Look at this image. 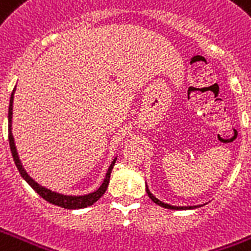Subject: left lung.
I'll list each match as a JSON object with an SVG mask.
<instances>
[{
    "label": "left lung",
    "mask_w": 251,
    "mask_h": 251,
    "mask_svg": "<svg viewBox=\"0 0 251 251\" xmlns=\"http://www.w3.org/2000/svg\"><path fill=\"white\" fill-rule=\"evenodd\" d=\"M146 192L147 195H149V198L152 200V201L155 202V204H158V205L163 206V208H167V209H175V210H185V209H195V208H199V206H202V205H191V206H175V205H170V204H166V202L160 201L159 199H156L154 195L151 194L150 189H149V187H147L146 184Z\"/></svg>",
    "instance_id": "1"
}]
</instances>
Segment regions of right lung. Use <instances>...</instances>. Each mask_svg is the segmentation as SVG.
I'll return each instance as SVG.
<instances>
[{
  "label": "right lung",
  "mask_w": 251,
  "mask_h": 251,
  "mask_svg": "<svg viewBox=\"0 0 251 251\" xmlns=\"http://www.w3.org/2000/svg\"><path fill=\"white\" fill-rule=\"evenodd\" d=\"M14 92L15 88L13 89V92H11L10 104H9V113H7V121H9V145H10L11 155H13V159H14V163L15 166H17V168H18L21 176L27 181L28 185H30L41 198H43L46 201L51 202L53 205L62 206V208H66V209H81V208H87V206L95 204V202L105 194V191L108 188L109 180H110V172H112L113 166L116 163L117 158H114V159L112 160V163L109 166L108 171H106V175H105L104 180H102L100 187L96 189V191H93V192H91V194L80 195V196H72V195L59 194V192L51 191L50 188H46V187L41 185L38 181L34 180V179L28 175L27 171L25 170L24 164H22V162L19 159L17 147H15L14 137H13V131H11V129H13V127H11V122H13V101H14Z\"/></svg>",
  "instance_id": "right-lung-1"
}]
</instances>
